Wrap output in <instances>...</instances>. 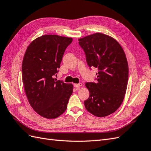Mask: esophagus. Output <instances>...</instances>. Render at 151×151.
Here are the masks:
<instances>
[{
  "label": "esophagus",
  "mask_w": 151,
  "mask_h": 151,
  "mask_svg": "<svg viewBox=\"0 0 151 151\" xmlns=\"http://www.w3.org/2000/svg\"><path fill=\"white\" fill-rule=\"evenodd\" d=\"M82 86V83H77V84H74V87L76 88H78Z\"/></svg>",
  "instance_id": "1"
}]
</instances>
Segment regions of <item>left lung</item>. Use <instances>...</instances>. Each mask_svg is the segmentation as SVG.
<instances>
[{"instance_id":"left-lung-1","label":"left lung","mask_w":151,"mask_h":151,"mask_svg":"<svg viewBox=\"0 0 151 151\" xmlns=\"http://www.w3.org/2000/svg\"><path fill=\"white\" fill-rule=\"evenodd\" d=\"M90 68H96V83L87 82L89 97L84 101L86 110L103 117L117 110L122 104L128 82V64L125 53L115 39L95 33L78 40Z\"/></svg>"}]
</instances>
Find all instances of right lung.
Returning a JSON list of instances; mask_svg holds the SVG:
<instances>
[{
  "mask_svg": "<svg viewBox=\"0 0 151 151\" xmlns=\"http://www.w3.org/2000/svg\"><path fill=\"white\" fill-rule=\"evenodd\" d=\"M73 39L43 35L31 42L22 62V80L30 106L39 115L55 119L63 114L73 86L53 78Z\"/></svg>",
  "mask_w": 151,
  "mask_h": 151,
  "instance_id": "add662e5",
  "label": "right lung"
}]
</instances>
